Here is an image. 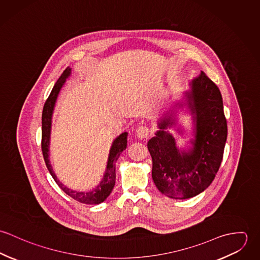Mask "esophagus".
Listing matches in <instances>:
<instances>
[{"label": "esophagus", "mask_w": 260, "mask_h": 260, "mask_svg": "<svg viewBox=\"0 0 260 260\" xmlns=\"http://www.w3.org/2000/svg\"><path fill=\"white\" fill-rule=\"evenodd\" d=\"M149 133H150V130H149L148 127H146V126H140L136 129V136L139 139L147 138L149 136Z\"/></svg>", "instance_id": "esophagus-1"}]
</instances>
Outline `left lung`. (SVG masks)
I'll list each match as a JSON object with an SVG mask.
<instances>
[{
    "mask_svg": "<svg viewBox=\"0 0 260 260\" xmlns=\"http://www.w3.org/2000/svg\"><path fill=\"white\" fill-rule=\"evenodd\" d=\"M190 89L172 110L158 120L155 136L147 143L152 157V179L157 189L173 199H188L203 192L221 164L227 123L218 87L201 72L189 82ZM192 116V147L179 149L168 129L177 122V109ZM178 134L184 129L177 127Z\"/></svg>",
    "mask_w": 260,
    "mask_h": 260,
    "instance_id": "1",
    "label": "left lung"
}]
</instances>
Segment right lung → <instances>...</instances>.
Segmentation results:
<instances>
[{
  "label": "right lung",
  "mask_w": 260,
  "mask_h": 260,
  "mask_svg": "<svg viewBox=\"0 0 260 260\" xmlns=\"http://www.w3.org/2000/svg\"><path fill=\"white\" fill-rule=\"evenodd\" d=\"M72 70L70 67L66 68L63 74L60 76L56 84L54 85L50 96L48 97L42 113V151L46 166L54 178L55 182L58 186L70 197L75 200L84 203V204H100L104 202L107 197L111 194L112 190L116 181V163L120 156V154L127 147V132L121 133L117 136L112 142L111 148L109 151V156L107 160L106 170L103 175L102 180L98 183V185L90 191H77L64 185L56 176L52 164L50 162V143H51V130H52V118L55 109V105L57 102V98L62 87L65 85L66 80L71 76Z\"/></svg>",
  "instance_id": "obj_1"
}]
</instances>
